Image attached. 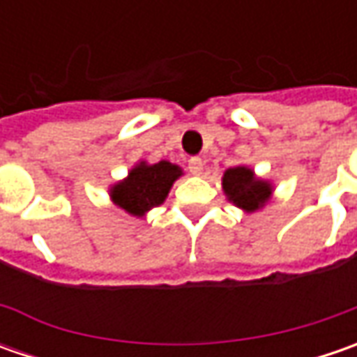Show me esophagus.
I'll return each instance as SVG.
<instances>
[{
	"label": "esophagus",
	"instance_id": "34e87169",
	"mask_svg": "<svg viewBox=\"0 0 357 357\" xmlns=\"http://www.w3.org/2000/svg\"><path fill=\"white\" fill-rule=\"evenodd\" d=\"M204 169V162H202V158L199 157H192L188 160V171L192 172V174H200Z\"/></svg>",
	"mask_w": 357,
	"mask_h": 357
}]
</instances>
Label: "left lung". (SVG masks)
Returning <instances> with one entry per match:
<instances>
[{"mask_svg": "<svg viewBox=\"0 0 357 357\" xmlns=\"http://www.w3.org/2000/svg\"><path fill=\"white\" fill-rule=\"evenodd\" d=\"M222 190L227 199L246 214L262 211L272 200L274 186L266 178L256 176V172L246 167H230L222 174Z\"/></svg>", "mask_w": 357, "mask_h": 357, "instance_id": "8db88e82", "label": "left lung"}]
</instances>
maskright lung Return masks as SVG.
I'll list each match as a JSON object with an SVG mask.
<instances>
[{"label": "right lung", "instance_id": "right-lung-1", "mask_svg": "<svg viewBox=\"0 0 357 357\" xmlns=\"http://www.w3.org/2000/svg\"><path fill=\"white\" fill-rule=\"evenodd\" d=\"M183 174V169L169 160H158L155 165L139 160L123 181L111 185L109 199L130 216L143 218L149 211L165 202L174 181Z\"/></svg>", "mask_w": 357, "mask_h": 357}]
</instances>
